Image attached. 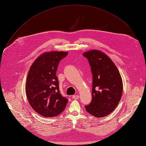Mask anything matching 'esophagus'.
I'll return each instance as SVG.
<instances>
[{
	"label": "esophagus",
	"mask_w": 146,
	"mask_h": 146,
	"mask_svg": "<svg viewBox=\"0 0 146 146\" xmlns=\"http://www.w3.org/2000/svg\"><path fill=\"white\" fill-rule=\"evenodd\" d=\"M72 98L74 99H78L79 98V96L78 95H73L72 96Z\"/></svg>",
	"instance_id": "obj_1"
}]
</instances>
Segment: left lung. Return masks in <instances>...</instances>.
I'll return each instance as SVG.
<instances>
[{
  "instance_id": "8db88e82",
  "label": "left lung",
  "mask_w": 146,
  "mask_h": 146,
  "mask_svg": "<svg viewBox=\"0 0 146 146\" xmlns=\"http://www.w3.org/2000/svg\"><path fill=\"white\" fill-rule=\"evenodd\" d=\"M93 75L92 100L85 106L90 114L102 118L112 112L118 105L123 83L118 68L105 53L99 50L85 52Z\"/></svg>"
}]
</instances>
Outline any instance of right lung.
<instances>
[{
	"label": "right lung",
	"mask_w": 146,
	"mask_h": 146,
	"mask_svg": "<svg viewBox=\"0 0 146 146\" xmlns=\"http://www.w3.org/2000/svg\"><path fill=\"white\" fill-rule=\"evenodd\" d=\"M66 51L43 52L33 62L28 73L25 92L33 110L45 117H53L62 112L68 99L61 96L56 72Z\"/></svg>",
	"instance_id": "right-lung-1"
}]
</instances>
